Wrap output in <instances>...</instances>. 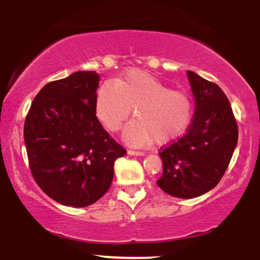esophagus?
I'll return each mask as SVG.
<instances>
[{
  "instance_id": "esophagus-1",
  "label": "esophagus",
  "mask_w": 260,
  "mask_h": 260,
  "mask_svg": "<svg viewBox=\"0 0 260 260\" xmlns=\"http://www.w3.org/2000/svg\"><path fill=\"white\" fill-rule=\"evenodd\" d=\"M127 153H129L130 155H145L146 154L143 151H135V149H129V151H127Z\"/></svg>"
}]
</instances>
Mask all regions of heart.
<instances>
[{"instance_id": "b5f03b06", "label": "heart", "mask_w": 260, "mask_h": 260, "mask_svg": "<svg viewBox=\"0 0 260 260\" xmlns=\"http://www.w3.org/2000/svg\"><path fill=\"white\" fill-rule=\"evenodd\" d=\"M96 114L105 127L118 133L135 109L136 119L125 127L124 140L133 146L174 141L185 133L193 117V102L186 91L143 70H130L117 81L101 85Z\"/></svg>"}]
</instances>
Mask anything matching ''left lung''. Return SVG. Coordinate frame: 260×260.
<instances>
[{"mask_svg":"<svg viewBox=\"0 0 260 260\" xmlns=\"http://www.w3.org/2000/svg\"><path fill=\"white\" fill-rule=\"evenodd\" d=\"M196 109L187 133L160 148L163 174L157 185L174 197L193 198L219 184L239 139L226 94L214 82L187 70Z\"/></svg>","mask_w":260,"mask_h":260,"instance_id":"1","label":"left lung"}]
</instances>
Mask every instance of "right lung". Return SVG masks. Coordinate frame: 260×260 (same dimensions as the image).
Masks as SVG:
<instances>
[{"instance_id":"1","label":"right lung","mask_w":260,"mask_h":260,"mask_svg":"<svg viewBox=\"0 0 260 260\" xmlns=\"http://www.w3.org/2000/svg\"><path fill=\"white\" fill-rule=\"evenodd\" d=\"M100 75L76 72L46 84L34 99L24 140L32 178L64 206L86 207L108 191L114 161L126 154L96 117Z\"/></svg>"}]
</instances>
